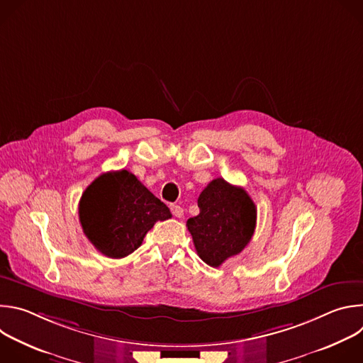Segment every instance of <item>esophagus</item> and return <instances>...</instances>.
I'll return each mask as SVG.
<instances>
[{
    "instance_id": "obj_1",
    "label": "esophagus",
    "mask_w": 363,
    "mask_h": 363,
    "mask_svg": "<svg viewBox=\"0 0 363 363\" xmlns=\"http://www.w3.org/2000/svg\"><path fill=\"white\" fill-rule=\"evenodd\" d=\"M171 211H172L174 217H177V218H182V216H184V208H182V206L177 205V203L171 205Z\"/></svg>"
}]
</instances>
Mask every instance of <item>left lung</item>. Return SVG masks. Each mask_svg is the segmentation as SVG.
<instances>
[{
    "instance_id": "8db88e82",
    "label": "left lung",
    "mask_w": 363,
    "mask_h": 363,
    "mask_svg": "<svg viewBox=\"0 0 363 363\" xmlns=\"http://www.w3.org/2000/svg\"><path fill=\"white\" fill-rule=\"evenodd\" d=\"M199 214L186 221L201 260L220 267L250 242L257 208L250 195L223 178L213 179L198 198Z\"/></svg>"
}]
</instances>
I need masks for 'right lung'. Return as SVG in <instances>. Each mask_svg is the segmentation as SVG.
<instances>
[{
  "label": "right lung",
  "instance_id": "right-lung-1",
  "mask_svg": "<svg viewBox=\"0 0 363 363\" xmlns=\"http://www.w3.org/2000/svg\"><path fill=\"white\" fill-rule=\"evenodd\" d=\"M171 217L168 206L126 169L97 177L79 202L84 235L111 258L132 254L155 223Z\"/></svg>",
  "mask_w": 363,
  "mask_h": 363
}]
</instances>
